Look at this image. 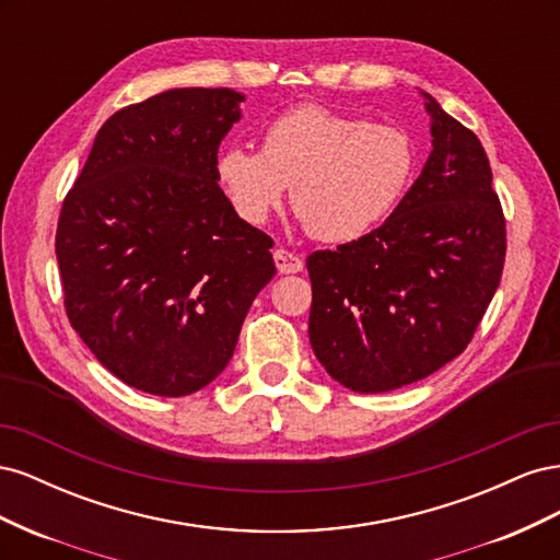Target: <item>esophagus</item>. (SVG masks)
Masks as SVG:
<instances>
[{"label":"esophagus","mask_w":560,"mask_h":560,"mask_svg":"<svg viewBox=\"0 0 560 560\" xmlns=\"http://www.w3.org/2000/svg\"><path fill=\"white\" fill-rule=\"evenodd\" d=\"M273 259H276V268L284 276L301 273V270H303V259L296 257L294 252H287V249L280 247V249L273 252Z\"/></svg>","instance_id":"obj_1"}]
</instances>
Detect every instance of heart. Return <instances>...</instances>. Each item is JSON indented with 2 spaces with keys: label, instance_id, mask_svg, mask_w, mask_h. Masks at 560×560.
<instances>
[{
  "label": "heart",
  "instance_id": "obj_1",
  "mask_svg": "<svg viewBox=\"0 0 560 560\" xmlns=\"http://www.w3.org/2000/svg\"><path fill=\"white\" fill-rule=\"evenodd\" d=\"M416 171L409 132L319 105L273 118L261 151L241 142L217 156V179L245 222L264 224L292 186V208L308 233L348 243L397 206Z\"/></svg>",
  "mask_w": 560,
  "mask_h": 560
}]
</instances>
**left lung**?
Listing matches in <instances>:
<instances>
[{"label": "left lung", "instance_id": "8db88e82", "mask_svg": "<svg viewBox=\"0 0 560 560\" xmlns=\"http://www.w3.org/2000/svg\"><path fill=\"white\" fill-rule=\"evenodd\" d=\"M432 151L383 226L306 259L308 336L352 393H387L448 364L477 331L504 266L506 235L477 135L430 93Z\"/></svg>", "mask_w": 560, "mask_h": 560}]
</instances>
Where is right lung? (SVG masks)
Returning a JSON list of instances; mask_svg holds the SVG:
<instances>
[{
    "label": "right lung",
    "mask_w": 560,
    "mask_h": 560,
    "mask_svg": "<svg viewBox=\"0 0 560 560\" xmlns=\"http://www.w3.org/2000/svg\"><path fill=\"white\" fill-rule=\"evenodd\" d=\"M241 103L231 89H173L116 112L62 202L67 317L100 364L149 395L184 397L222 374L276 276L273 241L217 184Z\"/></svg>",
    "instance_id": "add662e5"
}]
</instances>
